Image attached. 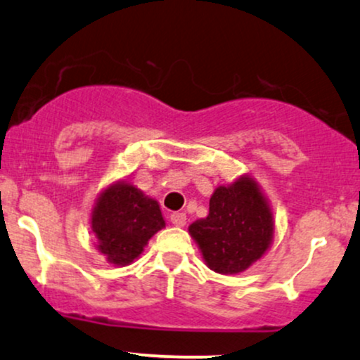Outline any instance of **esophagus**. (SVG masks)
Here are the masks:
<instances>
[{
  "instance_id": "34e87169",
  "label": "esophagus",
  "mask_w": 360,
  "mask_h": 360,
  "mask_svg": "<svg viewBox=\"0 0 360 360\" xmlns=\"http://www.w3.org/2000/svg\"><path fill=\"white\" fill-rule=\"evenodd\" d=\"M171 223L174 226H184L186 224V214L184 213H172L171 214Z\"/></svg>"
}]
</instances>
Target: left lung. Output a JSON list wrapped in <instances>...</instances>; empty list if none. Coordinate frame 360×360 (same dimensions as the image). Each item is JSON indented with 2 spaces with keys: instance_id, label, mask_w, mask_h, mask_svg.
<instances>
[{
  "instance_id": "1",
  "label": "left lung",
  "mask_w": 360,
  "mask_h": 360,
  "mask_svg": "<svg viewBox=\"0 0 360 360\" xmlns=\"http://www.w3.org/2000/svg\"><path fill=\"white\" fill-rule=\"evenodd\" d=\"M274 213L251 176L218 186L210 199V214L189 226L206 265L221 275H236L253 265L274 240Z\"/></svg>"
}]
</instances>
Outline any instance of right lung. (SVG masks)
Returning a JSON list of instances; mask_svg holds the SVG:
<instances>
[{
	"label": "right lung",
	"mask_w": 360,
	"mask_h": 360,
	"mask_svg": "<svg viewBox=\"0 0 360 360\" xmlns=\"http://www.w3.org/2000/svg\"><path fill=\"white\" fill-rule=\"evenodd\" d=\"M90 223L97 250L115 266L131 265L166 226L159 202L129 181H115L98 194Z\"/></svg>",
	"instance_id": "right-lung-1"
}]
</instances>
